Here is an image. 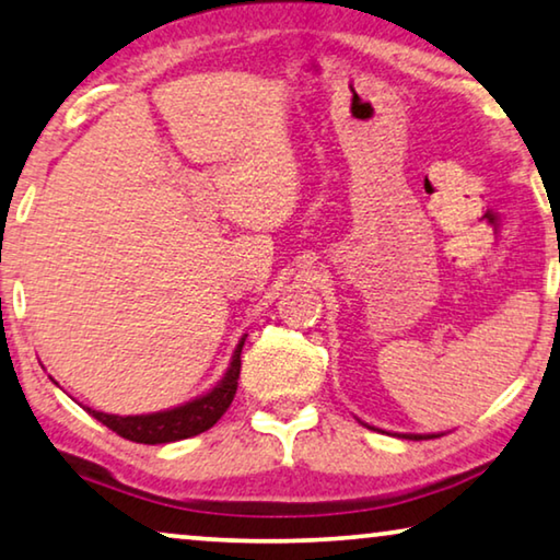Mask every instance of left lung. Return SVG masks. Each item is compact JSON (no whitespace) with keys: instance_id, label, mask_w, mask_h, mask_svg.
<instances>
[{"instance_id":"obj_1","label":"left lung","mask_w":560,"mask_h":560,"mask_svg":"<svg viewBox=\"0 0 560 560\" xmlns=\"http://www.w3.org/2000/svg\"><path fill=\"white\" fill-rule=\"evenodd\" d=\"M441 434H404V439H413V441H421V439H436Z\"/></svg>"}]
</instances>
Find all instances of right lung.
<instances>
[{"instance_id": "obj_1", "label": "right lung", "mask_w": 560, "mask_h": 560, "mask_svg": "<svg viewBox=\"0 0 560 560\" xmlns=\"http://www.w3.org/2000/svg\"><path fill=\"white\" fill-rule=\"evenodd\" d=\"M243 342H246V335L241 337L223 381H220L212 390L205 393V396L187 400L183 406L167 408V411L144 413V416H116V413L93 411V408H85V406L83 408L93 416V419L104 423V427L116 431V434L124 439L137 441V444H170V441L198 436L210 427H215L220 416H223L228 411V406L233 404L235 390H238Z\"/></svg>"}]
</instances>
